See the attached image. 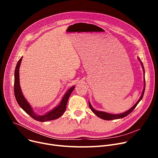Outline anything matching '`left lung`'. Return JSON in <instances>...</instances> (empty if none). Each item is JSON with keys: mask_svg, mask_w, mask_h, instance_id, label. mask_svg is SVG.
Listing matches in <instances>:
<instances>
[{"mask_svg": "<svg viewBox=\"0 0 158 158\" xmlns=\"http://www.w3.org/2000/svg\"><path fill=\"white\" fill-rule=\"evenodd\" d=\"M138 60L139 61V62L141 63V64H142V69H143V73H144V88H143V92L142 94V95H141L140 98H139V100L137 101V102L132 106L131 109H129L128 111L124 112L123 113H121V114H111V113H106V112H104V111H97V110H95L94 107L92 106V105H91L90 102H89V108L91 109V110H92L94 114H95L98 117L101 118L103 120H114V119H119V118H122L123 117H126V116H127L128 114H129L132 111L134 110V109L135 108V107H136V106L138 105V104L139 102V101L142 100V98H143V94H144V92H145V69H144V66H143V64L142 63V62L141 61L139 57H138Z\"/></svg>", "mask_w": 158, "mask_h": 158, "instance_id": "left-lung-1", "label": "left lung"}]
</instances>
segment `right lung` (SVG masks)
<instances>
[{
    "label": "right lung",
    "mask_w": 158,
    "mask_h": 158,
    "mask_svg": "<svg viewBox=\"0 0 158 158\" xmlns=\"http://www.w3.org/2000/svg\"><path fill=\"white\" fill-rule=\"evenodd\" d=\"M22 60V57L18 61L15 70L14 92H15V96L16 98V100L17 101L19 105L21 107L22 109H23V111H25V112H26L33 119H35L37 121L47 122L49 120H56L58 118H60L66 110V104H67L69 98L70 97L72 91L74 89L75 86H72L66 92L60 104L57 107H56L55 108H54L52 111L48 112L47 113L44 115H38L36 114L34 112V111H33V109L32 108L31 105L28 103L26 99L23 97L20 86L19 68H20Z\"/></svg>",
    "instance_id": "right-lung-1"
}]
</instances>
